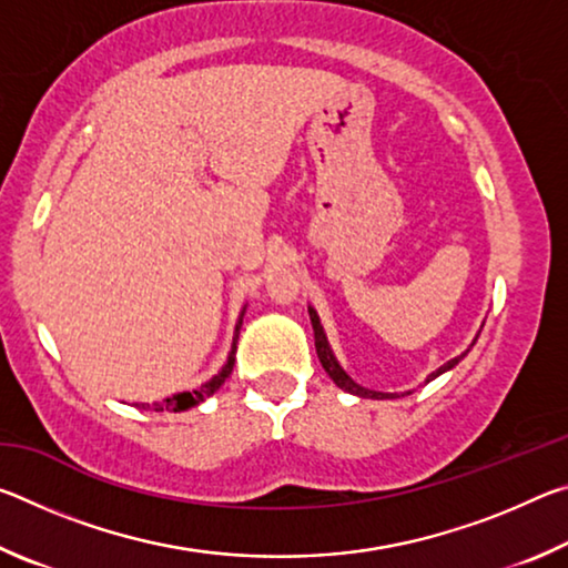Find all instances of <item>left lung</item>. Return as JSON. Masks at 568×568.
<instances>
[{
	"label": "left lung",
	"mask_w": 568,
	"mask_h": 568,
	"mask_svg": "<svg viewBox=\"0 0 568 568\" xmlns=\"http://www.w3.org/2000/svg\"><path fill=\"white\" fill-rule=\"evenodd\" d=\"M307 315H311L313 333H315V351H318V358H321V363H323V368H325V373H328V376L333 378L335 386L343 388V390H348V393H353V396H358V398H376V400H383V398H398V393L371 390V388H363L361 383H355V381L348 376V373L343 371V365L338 363V358H335V353H333L331 343H328V335H325L323 325H321V318H318V313H315V307H313V305H307ZM480 328H484V325H480ZM478 333H480V331H478ZM476 341H478V335L474 338V343H476ZM474 343H470L464 353L456 355V358L446 361L444 365H440V368H436L434 373H430V376L426 378V383H428V381H434V378H438V376H444V373H446V371H450V368H456V365L466 358L468 351L474 348ZM410 393H413V390H406V393H400V396H410Z\"/></svg>",
	"instance_id": "1"
}]
</instances>
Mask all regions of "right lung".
I'll return each mask as SVG.
<instances>
[{
	"label": "right lung",
	"instance_id": "1",
	"mask_svg": "<svg viewBox=\"0 0 568 568\" xmlns=\"http://www.w3.org/2000/svg\"><path fill=\"white\" fill-rule=\"evenodd\" d=\"M243 315H245V307L240 311V318L235 323V333H233V345H230V353H227V361L223 363V368H220L213 378L205 381L203 386L192 388V390H182L175 393V396H170L165 400H155V403H134V406L142 408V410H172V413H180V410H187L192 406H197V403H203L207 396H213V393L223 386L225 378L233 373V365H235V351H237V335H240V325H243Z\"/></svg>",
	"mask_w": 568,
	"mask_h": 568
}]
</instances>
